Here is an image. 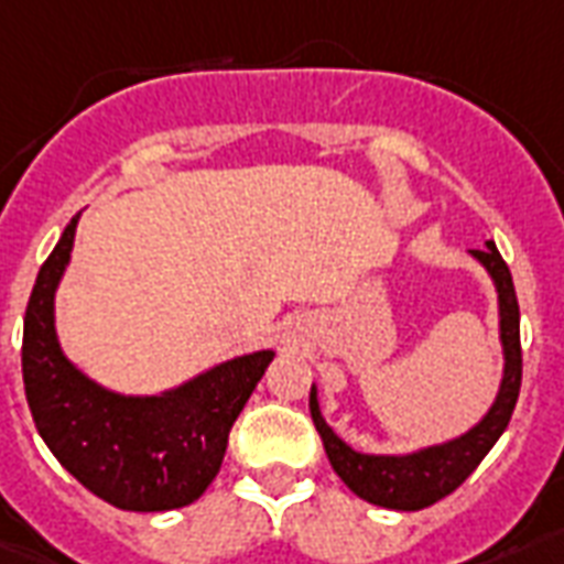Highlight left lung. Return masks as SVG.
<instances>
[{"mask_svg": "<svg viewBox=\"0 0 564 564\" xmlns=\"http://www.w3.org/2000/svg\"><path fill=\"white\" fill-rule=\"evenodd\" d=\"M470 256L488 270V276L497 288L500 344H503L500 391H497L495 403L477 426H470L459 438L403 453V456L359 453L347 441L338 438L329 423L323 421L317 388L312 386L308 409H312L314 426L321 432L332 470L344 479V486L350 488L352 495H359L361 500L373 506H382V509L417 512V509L438 503L441 497L453 495L477 470L479 462L486 459V453L495 447L497 438L503 435L514 412V403H518V391H521V312H518L512 273L506 268L503 256L497 252L495 241H486V250H470Z\"/></svg>", "mask_w": 564, "mask_h": 564, "instance_id": "1", "label": "left lung"}]
</instances>
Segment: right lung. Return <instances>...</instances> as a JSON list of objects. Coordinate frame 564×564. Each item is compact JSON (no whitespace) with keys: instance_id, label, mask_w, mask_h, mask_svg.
Returning <instances> with one entry per match:
<instances>
[{"instance_id":"right-lung-1","label":"right lung","mask_w":564,"mask_h":564,"mask_svg":"<svg viewBox=\"0 0 564 564\" xmlns=\"http://www.w3.org/2000/svg\"><path fill=\"white\" fill-rule=\"evenodd\" d=\"M78 214L43 261L23 323V382L34 426L87 491L126 512H167L203 497L229 430L276 352L214 365L178 388L126 397L85 377L55 332V291L69 264Z\"/></svg>"}]
</instances>
